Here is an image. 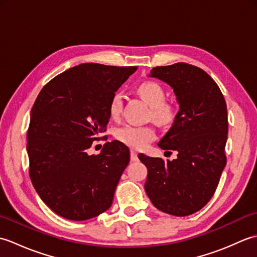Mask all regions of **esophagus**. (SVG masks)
I'll use <instances>...</instances> for the list:
<instances>
[{
    "mask_svg": "<svg viewBox=\"0 0 257 257\" xmlns=\"http://www.w3.org/2000/svg\"><path fill=\"white\" fill-rule=\"evenodd\" d=\"M130 159L132 161H138V154L135 150L130 151Z\"/></svg>",
    "mask_w": 257,
    "mask_h": 257,
    "instance_id": "34e87169",
    "label": "esophagus"
}]
</instances>
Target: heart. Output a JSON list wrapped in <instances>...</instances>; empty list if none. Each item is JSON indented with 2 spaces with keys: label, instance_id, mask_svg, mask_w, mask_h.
<instances>
[{
  "label": "heart",
  "instance_id": "heart-1",
  "mask_svg": "<svg viewBox=\"0 0 257 257\" xmlns=\"http://www.w3.org/2000/svg\"><path fill=\"white\" fill-rule=\"evenodd\" d=\"M138 94L151 107V116L157 123L169 124L177 116V109L172 103L165 101L166 92L155 81H145L138 86ZM122 92L116 91L108 105L109 114L118 118L122 110ZM116 138L134 149H144L156 138L155 129L150 125L124 124L116 130Z\"/></svg>",
  "mask_w": 257,
  "mask_h": 257
}]
</instances>
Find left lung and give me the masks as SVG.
<instances>
[{"label": "left lung", "mask_w": 257, "mask_h": 257, "mask_svg": "<svg viewBox=\"0 0 257 257\" xmlns=\"http://www.w3.org/2000/svg\"><path fill=\"white\" fill-rule=\"evenodd\" d=\"M149 76L172 87L180 110L158 144L178 151L177 159L138 156L148 169L145 190L158 210L191 215L211 200L226 165V102L215 81L193 65L157 66Z\"/></svg>", "instance_id": "left-lung-1"}]
</instances>
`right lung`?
Instances as JSON below:
<instances>
[{"label": "right lung", "instance_id": "add662e5", "mask_svg": "<svg viewBox=\"0 0 257 257\" xmlns=\"http://www.w3.org/2000/svg\"><path fill=\"white\" fill-rule=\"evenodd\" d=\"M136 70L80 64L48 81L33 105L26 146L30 177L43 202L65 219L89 220L112 203L129 148L113 140L99 155L89 156L88 149L106 132L111 96Z\"/></svg>", "mask_w": 257, "mask_h": 257}]
</instances>
